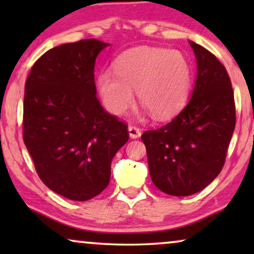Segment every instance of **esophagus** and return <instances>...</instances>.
Masks as SVG:
<instances>
[{"label": "esophagus", "instance_id": "obj_1", "mask_svg": "<svg viewBox=\"0 0 254 254\" xmlns=\"http://www.w3.org/2000/svg\"><path fill=\"white\" fill-rule=\"evenodd\" d=\"M128 131H129V136L131 138H137L141 136V129L136 126H133V125L128 127Z\"/></svg>", "mask_w": 254, "mask_h": 254}]
</instances>
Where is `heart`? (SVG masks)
I'll return each mask as SVG.
<instances>
[{
    "label": "heart",
    "mask_w": 254,
    "mask_h": 254,
    "mask_svg": "<svg viewBox=\"0 0 254 254\" xmlns=\"http://www.w3.org/2000/svg\"><path fill=\"white\" fill-rule=\"evenodd\" d=\"M116 74L103 71L98 89L106 109L124 114L138 100L155 119H168L185 105L190 92V68L179 51L140 46L125 52L114 64Z\"/></svg>",
    "instance_id": "b5f03b06"
}]
</instances>
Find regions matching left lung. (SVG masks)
I'll use <instances>...</instances> for the list:
<instances>
[{
  "label": "left lung",
  "mask_w": 254,
  "mask_h": 254,
  "mask_svg": "<svg viewBox=\"0 0 254 254\" xmlns=\"http://www.w3.org/2000/svg\"><path fill=\"white\" fill-rule=\"evenodd\" d=\"M197 75L192 97L175 119L142 134L149 173L169 195L200 192L223 168L236 126L234 90L227 69L193 41Z\"/></svg>",
  "instance_id": "8db88e82"
}]
</instances>
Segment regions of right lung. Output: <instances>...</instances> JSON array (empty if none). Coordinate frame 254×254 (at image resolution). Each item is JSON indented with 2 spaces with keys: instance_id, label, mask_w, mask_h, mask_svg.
<instances>
[{
  "instance_id": "obj_1",
  "label": "right lung",
  "mask_w": 254,
  "mask_h": 254,
  "mask_svg": "<svg viewBox=\"0 0 254 254\" xmlns=\"http://www.w3.org/2000/svg\"><path fill=\"white\" fill-rule=\"evenodd\" d=\"M107 46L83 39L52 48L25 82L24 143L41 182L69 200H90L106 189L114 155L129 138L128 125L96 96V58Z\"/></svg>"
}]
</instances>
